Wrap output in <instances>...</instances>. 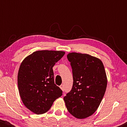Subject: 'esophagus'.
I'll return each instance as SVG.
<instances>
[{
  "label": "esophagus",
  "instance_id": "34e87169",
  "mask_svg": "<svg viewBox=\"0 0 127 127\" xmlns=\"http://www.w3.org/2000/svg\"><path fill=\"white\" fill-rule=\"evenodd\" d=\"M60 88H61V89L62 91H64V85L63 84H61L60 86Z\"/></svg>",
  "mask_w": 127,
  "mask_h": 127
}]
</instances>
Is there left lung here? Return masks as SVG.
<instances>
[{"label":"left lung","mask_w":127,"mask_h":127,"mask_svg":"<svg viewBox=\"0 0 127 127\" xmlns=\"http://www.w3.org/2000/svg\"><path fill=\"white\" fill-rule=\"evenodd\" d=\"M73 73L72 88L64 96L68 112L77 119L94 113L105 95L107 77L99 59L87 54L71 53L67 55Z\"/></svg>","instance_id":"obj_1"}]
</instances>
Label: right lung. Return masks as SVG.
<instances>
[{"instance_id": "obj_1", "label": "right lung", "mask_w": 127, "mask_h": 127, "mask_svg": "<svg viewBox=\"0 0 127 127\" xmlns=\"http://www.w3.org/2000/svg\"><path fill=\"white\" fill-rule=\"evenodd\" d=\"M65 52L41 50L24 59L18 73V87L24 105L31 112L41 114L47 112L62 91L54 83L53 67Z\"/></svg>"}]
</instances>
